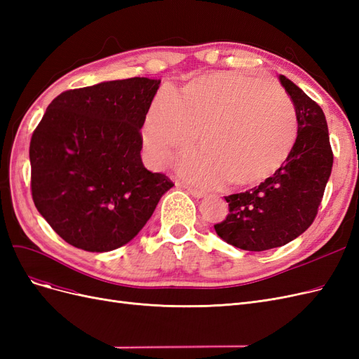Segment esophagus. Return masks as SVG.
<instances>
[{"mask_svg":"<svg viewBox=\"0 0 359 359\" xmlns=\"http://www.w3.org/2000/svg\"><path fill=\"white\" fill-rule=\"evenodd\" d=\"M187 191L191 194L193 198H196V199H202V198L205 196V193H203V191L196 190V189H187Z\"/></svg>","mask_w":359,"mask_h":359,"instance_id":"34e87169","label":"esophagus"}]
</instances>
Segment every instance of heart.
I'll use <instances>...</instances> for the list:
<instances>
[{
    "mask_svg": "<svg viewBox=\"0 0 359 359\" xmlns=\"http://www.w3.org/2000/svg\"><path fill=\"white\" fill-rule=\"evenodd\" d=\"M178 170L189 182L252 186L281 168L297 140V112L283 90L256 76L222 72L190 82L178 95L161 90L144 126V148L156 166L189 148Z\"/></svg>",
    "mask_w": 359,
    "mask_h": 359,
    "instance_id": "1",
    "label": "heart"
}]
</instances>
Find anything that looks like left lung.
I'll use <instances>...</instances> for the list:
<instances>
[{
	"mask_svg": "<svg viewBox=\"0 0 359 359\" xmlns=\"http://www.w3.org/2000/svg\"><path fill=\"white\" fill-rule=\"evenodd\" d=\"M280 83L295 106L297 140L281 168L244 193L226 196L229 214L214 224L223 241L247 252L281 247L306 232L318 214L332 169L328 126L320 106L286 76Z\"/></svg>",
	"mask_w": 359,
	"mask_h": 359,
	"instance_id": "obj_1",
	"label": "left lung"
}]
</instances>
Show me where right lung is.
I'll list each match as a JSON object with an SVG mask.
<instances>
[{
	"instance_id": "1",
	"label": "right lung",
	"mask_w": 359,
	"mask_h": 359,
	"mask_svg": "<svg viewBox=\"0 0 359 359\" xmlns=\"http://www.w3.org/2000/svg\"><path fill=\"white\" fill-rule=\"evenodd\" d=\"M158 86L130 78L64 91L32 133V201L70 245L103 253L130 243L173 187L140 158V128Z\"/></svg>"
}]
</instances>
